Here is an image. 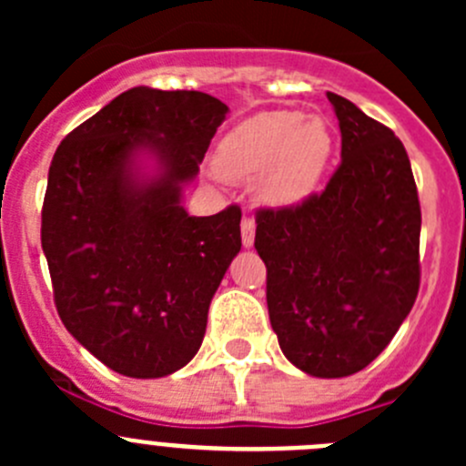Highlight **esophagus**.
<instances>
[{
  "instance_id": "34e87169",
  "label": "esophagus",
  "mask_w": 466,
  "mask_h": 466,
  "mask_svg": "<svg viewBox=\"0 0 466 466\" xmlns=\"http://www.w3.org/2000/svg\"><path fill=\"white\" fill-rule=\"evenodd\" d=\"M241 241L243 248H252V243H255V220L250 216H243L241 220Z\"/></svg>"
}]
</instances>
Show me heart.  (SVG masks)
Returning <instances> with one entry per match:
<instances>
[{"label": "heart", "mask_w": 466, "mask_h": 466, "mask_svg": "<svg viewBox=\"0 0 466 466\" xmlns=\"http://www.w3.org/2000/svg\"><path fill=\"white\" fill-rule=\"evenodd\" d=\"M333 153V130L322 116L268 110L243 121L218 150L228 180H255L263 203L290 207L316 191Z\"/></svg>", "instance_id": "1"}]
</instances>
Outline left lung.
Listing matches in <instances>:
<instances>
[{
    "mask_svg": "<svg viewBox=\"0 0 466 466\" xmlns=\"http://www.w3.org/2000/svg\"><path fill=\"white\" fill-rule=\"evenodd\" d=\"M340 164L320 194L257 211L266 302L286 359L311 377H350L388 347L420 293L421 209L401 139L327 94Z\"/></svg>",
    "mask_w": 466,
    "mask_h": 466,
    "instance_id": "obj_1",
    "label": "left lung"
}]
</instances>
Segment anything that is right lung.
<instances>
[{"instance_id": "obj_1", "label": "right lung", "mask_w": 466, "mask_h": 466, "mask_svg": "<svg viewBox=\"0 0 466 466\" xmlns=\"http://www.w3.org/2000/svg\"><path fill=\"white\" fill-rule=\"evenodd\" d=\"M228 106L194 89L133 87L56 148L42 203V250L67 331L133 379L185 368L209 302L241 250V207L189 216L180 185L198 173ZM148 149L163 176L139 183Z\"/></svg>"}]
</instances>
